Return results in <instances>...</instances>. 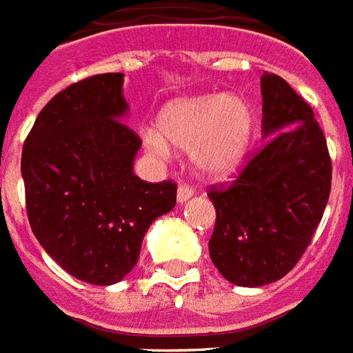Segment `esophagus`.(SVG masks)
<instances>
[{"mask_svg":"<svg viewBox=\"0 0 353 353\" xmlns=\"http://www.w3.org/2000/svg\"><path fill=\"white\" fill-rule=\"evenodd\" d=\"M192 194H194V189H192L190 185L181 183L179 187H177V202H179V203L187 202V200H189Z\"/></svg>","mask_w":353,"mask_h":353,"instance_id":"1","label":"esophagus"}]
</instances>
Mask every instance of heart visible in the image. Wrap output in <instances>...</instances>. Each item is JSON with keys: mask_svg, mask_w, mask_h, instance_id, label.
<instances>
[{"mask_svg": "<svg viewBox=\"0 0 353 353\" xmlns=\"http://www.w3.org/2000/svg\"><path fill=\"white\" fill-rule=\"evenodd\" d=\"M159 130H145L143 142L155 155L168 145L192 151L205 176L224 179L234 174L249 148L252 116L239 97H196L170 103L159 116Z\"/></svg>", "mask_w": 353, "mask_h": 353, "instance_id": "heart-1", "label": "heart"}]
</instances>
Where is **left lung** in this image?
I'll return each instance as SVG.
<instances>
[{
    "mask_svg": "<svg viewBox=\"0 0 353 353\" xmlns=\"http://www.w3.org/2000/svg\"><path fill=\"white\" fill-rule=\"evenodd\" d=\"M263 134L234 181L211 185L210 256L237 286L283 279L310 245L331 192V157L310 104L284 78L262 74Z\"/></svg>",
    "mask_w": 353,
    "mask_h": 353,
    "instance_id": "8db88e82",
    "label": "left lung"
}]
</instances>
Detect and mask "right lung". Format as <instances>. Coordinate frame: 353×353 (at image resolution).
<instances>
[{"mask_svg": "<svg viewBox=\"0 0 353 353\" xmlns=\"http://www.w3.org/2000/svg\"><path fill=\"white\" fill-rule=\"evenodd\" d=\"M123 74L70 83L44 106L22 150L26 211L43 249L78 281L108 286L137 265L150 224L174 210L172 179L132 174L142 145L119 117Z\"/></svg>", "mask_w": 353, "mask_h": 353, "instance_id": "1", "label": "right lung"}]
</instances>
